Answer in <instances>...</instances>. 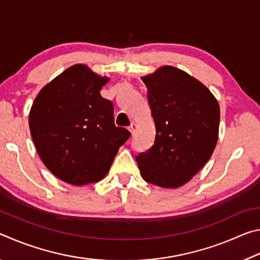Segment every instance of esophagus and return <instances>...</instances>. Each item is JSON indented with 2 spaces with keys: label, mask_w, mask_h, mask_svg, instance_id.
<instances>
[{
  "label": "esophagus",
  "mask_w": 260,
  "mask_h": 260,
  "mask_svg": "<svg viewBox=\"0 0 260 260\" xmlns=\"http://www.w3.org/2000/svg\"><path fill=\"white\" fill-rule=\"evenodd\" d=\"M136 128H138V125H136V124H135V122H132V124H131V126L128 127V131L131 132V133H132V134H134V133H135V132H136Z\"/></svg>",
  "instance_id": "esophagus-1"
}]
</instances>
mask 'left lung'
<instances>
[{
  "instance_id": "8db88e82",
  "label": "left lung",
  "mask_w": 260,
  "mask_h": 260,
  "mask_svg": "<svg viewBox=\"0 0 260 260\" xmlns=\"http://www.w3.org/2000/svg\"><path fill=\"white\" fill-rule=\"evenodd\" d=\"M156 127L155 144L136 157L144 181L179 188L212 156L219 135L217 99L196 78L170 65L141 78Z\"/></svg>"
}]
</instances>
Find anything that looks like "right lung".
I'll use <instances>...</instances> for the list:
<instances>
[{
    "label": "right lung",
    "instance_id": "obj_1",
    "mask_svg": "<svg viewBox=\"0 0 260 260\" xmlns=\"http://www.w3.org/2000/svg\"><path fill=\"white\" fill-rule=\"evenodd\" d=\"M110 79L85 64L70 67L39 91L28 122L43 164L73 186L98 182L131 133L114 125L113 105L101 96Z\"/></svg>",
    "mask_w": 260,
    "mask_h": 260
}]
</instances>
